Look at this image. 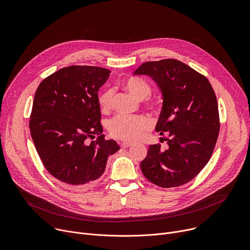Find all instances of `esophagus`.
<instances>
[{"label": "esophagus", "instance_id": "obj_1", "mask_svg": "<svg viewBox=\"0 0 250 250\" xmlns=\"http://www.w3.org/2000/svg\"><path fill=\"white\" fill-rule=\"evenodd\" d=\"M132 146V142H127V141L123 142V144L121 145V146H122L123 148H127V147H129V146Z\"/></svg>", "mask_w": 250, "mask_h": 250}]
</instances>
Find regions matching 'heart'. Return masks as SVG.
I'll return each instance as SVG.
<instances>
[{"label": "heart", "instance_id": "b5f03b06", "mask_svg": "<svg viewBox=\"0 0 250 250\" xmlns=\"http://www.w3.org/2000/svg\"><path fill=\"white\" fill-rule=\"evenodd\" d=\"M125 88L135 98L144 100L145 108L152 113H159L161 103L159 100L149 98L151 94L150 85L139 78H129L124 83ZM114 93L111 89L104 90L99 97V104L103 110H109L112 105ZM150 121L144 116H124L115 117L109 124L110 133L123 140H137L150 128Z\"/></svg>", "mask_w": 250, "mask_h": 250}]
</instances>
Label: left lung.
I'll list each match as a JSON object with an SVG mask.
<instances>
[{
  "label": "left lung",
  "instance_id": "obj_1",
  "mask_svg": "<svg viewBox=\"0 0 250 250\" xmlns=\"http://www.w3.org/2000/svg\"><path fill=\"white\" fill-rule=\"evenodd\" d=\"M134 75H148L160 88L163 106L156 131L169 138L166 150L149 146L140 168L146 179L162 188L184 185L202 171L220 131L217 97L208 80L176 59L142 63Z\"/></svg>",
  "mask_w": 250,
  "mask_h": 250
}]
</instances>
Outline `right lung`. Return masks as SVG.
<instances>
[{"label":"right lung","instance_id":"obj_1","mask_svg":"<svg viewBox=\"0 0 250 250\" xmlns=\"http://www.w3.org/2000/svg\"><path fill=\"white\" fill-rule=\"evenodd\" d=\"M110 73L102 67L68 66L43 79L35 92L29 120L35 149L45 169L70 187L93 185L120 149L104 138L101 125L98 91Z\"/></svg>","mask_w":250,"mask_h":250}]
</instances>
